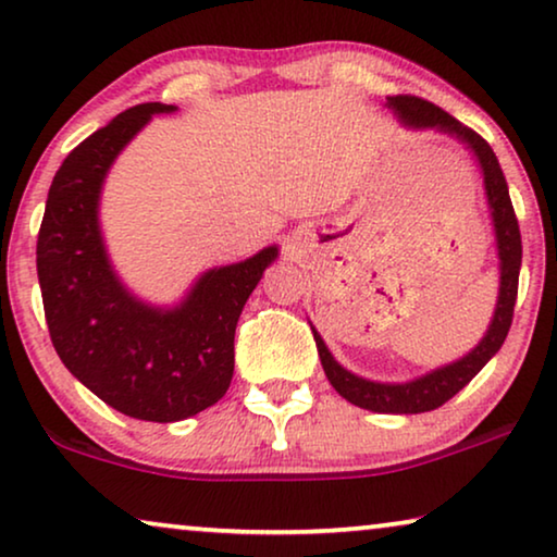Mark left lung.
Returning a JSON list of instances; mask_svg holds the SVG:
<instances>
[{"label": "left lung", "instance_id": "left-lung-1", "mask_svg": "<svg viewBox=\"0 0 557 557\" xmlns=\"http://www.w3.org/2000/svg\"><path fill=\"white\" fill-rule=\"evenodd\" d=\"M386 108L399 117V123L412 131H437L455 138L472 152L482 171V183H485V196L490 206V215H493L495 228V246L499 259V288H497V304L495 313L490 319V326L485 336L480 338L472 351L459 357L453 364H445L440 369H432L409 382L392 384V382H374V379H364L359 374L344 369L329 351L324 338L313 329V338H317V349L321 367L334 389L342 394L346 401L357 405L361 409L379 414H419L432 412L453 399L455 394L472 382V376L495 357L503 346L507 332L512 324L515 298H518V278H520V263H522V240L518 219H515L510 193H507V181L499 168L495 152L490 145L480 138L478 133L459 123L449 112H445L437 104L426 102L422 98H412V95H394L386 98Z\"/></svg>", "mask_w": 557, "mask_h": 557}]
</instances>
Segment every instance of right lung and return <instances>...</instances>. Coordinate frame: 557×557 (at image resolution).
<instances>
[{"mask_svg": "<svg viewBox=\"0 0 557 557\" xmlns=\"http://www.w3.org/2000/svg\"><path fill=\"white\" fill-rule=\"evenodd\" d=\"M175 110L135 104L79 143L50 185L37 238L45 319L62 364L104 405L163 424L203 412L228 392L238 317L278 259V246H265L208 269L175 306L143 301L120 281L100 231L102 183L150 117Z\"/></svg>", "mask_w": 557, "mask_h": 557, "instance_id": "add662e5", "label": "right lung"}]
</instances>
